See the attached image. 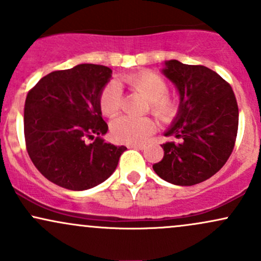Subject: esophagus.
Returning a JSON list of instances; mask_svg holds the SVG:
<instances>
[{
  "label": "esophagus",
  "instance_id": "34e87169",
  "mask_svg": "<svg viewBox=\"0 0 261 261\" xmlns=\"http://www.w3.org/2000/svg\"><path fill=\"white\" fill-rule=\"evenodd\" d=\"M127 147L135 149H145V145H127Z\"/></svg>",
  "mask_w": 261,
  "mask_h": 261
}]
</instances>
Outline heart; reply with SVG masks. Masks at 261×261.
<instances>
[{
    "instance_id": "b5f03b06",
    "label": "heart",
    "mask_w": 261,
    "mask_h": 261,
    "mask_svg": "<svg viewBox=\"0 0 261 261\" xmlns=\"http://www.w3.org/2000/svg\"><path fill=\"white\" fill-rule=\"evenodd\" d=\"M121 82L140 92L148 99L151 112L162 121H170L176 115L178 106L168 92V85L160 74L149 71H142L127 74ZM99 107L106 116L113 118L121 109V91L115 82H110L101 89L99 94ZM155 122L152 118H128L121 116L110 125L112 137L119 143L137 145L145 142L154 133Z\"/></svg>"
}]
</instances>
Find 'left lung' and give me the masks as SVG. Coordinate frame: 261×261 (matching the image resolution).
I'll return each mask as SVG.
<instances>
[{"mask_svg":"<svg viewBox=\"0 0 261 261\" xmlns=\"http://www.w3.org/2000/svg\"><path fill=\"white\" fill-rule=\"evenodd\" d=\"M162 72L180 95L178 115L164 135L182 141L162 145L163 160L153 170L163 180L190 187L216 174L229 158L238 133V104L229 83L205 66L169 60Z\"/></svg>","mask_w":261,"mask_h":261,"instance_id":"1","label":"left lung"}]
</instances>
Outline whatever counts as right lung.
Segmentation results:
<instances>
[{
	"label": "right lung",
	"mask_w": 261,
	"mask_h": 261,
	"mask_svg": "<svg viewBox=\"0 0 261 261\" xmlns=\"http://www.w3.org/2000/svg\"><path fill=\"white\" fill-rule=\"evenodd\" d=\"M110 77L107 66L81 64L46 74L27 94V151L39 172L59 187L79 191L100 184L126 149L100 137L108 125L99 94Z\"/></svg>",
	"instance_id": "right-lung-1"
}]
</instances>
